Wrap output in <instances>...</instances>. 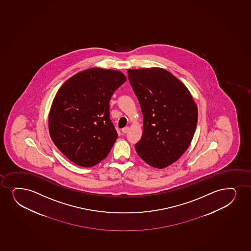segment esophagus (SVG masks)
I'll list each match as a JSON object with an SVG mask.
<instances>
[{"label":"esophagus","mask_w":251,"mask_h":251,"mask_svg":"<svg viewBox=\"0 0 251 251\" xmlns=\"http://www.w3.org/2000/svg\"><path fill=\"white\" fill-rule=\"evenodd\" d=\"M128 130H129V127H125L122 129V132L124 133H127L128 132Z\"/></svg>","instance_id":"esophagus-1"}]
</instances>
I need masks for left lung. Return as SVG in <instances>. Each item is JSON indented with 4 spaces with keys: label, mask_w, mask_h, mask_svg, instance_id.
Instances as JSON below:
<instances>
[{
    "label": "left lung",
    "mask_w": 251,
    "mask_h": 251,
    "mask_svg": "<svg viewBox=\"0 0 251 251\" xmlns=\"http://www.w3.org/2000/svg\"><path fill=\"white\" fill-rule=\"evenodd\" d=\"M127 74L143 113L137 153L147 164L162 169L177 161L192 141L197 105L188 88L166 69H128Z\"/></svg>",
    "instance_id": "obj_1"
}]
</instances>
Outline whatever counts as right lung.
Wrapping results in <instances>:
<instances>
[{"mask_svg": "<svg viewBox=\"0 0 251 251\" xmlns=\"http://www.w3.org/2000/svg\"><path fill=\"white\" fill-rule=\"evenodd\" d=\"M126 80L118 70L89 68L69 77L56 92L48 117L50 136L75 164L93 167L108 155L118 138L109 102Z\"/></svg>", "mask_w": 251, "mask_h": 251, "instance_id": "add662e5", "label": "right lung"}]
</instances>
